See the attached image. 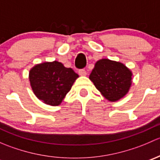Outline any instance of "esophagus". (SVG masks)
I'll return each instance as SVG.
<instances>
[{"label":"esophagus","mask_w":160,"mask_h":160,"mask_svg":"<svg viewBox=\"0 0 160 160\" xmlns=\"http://www.w3.org/2000/svg\"><path fill=\"white\" fill-rule=\"evenodd\" d=\"M79 74L82 76V77H85L87 75V72L85 70H79Z\"/></svg>","instance_id":"esophagus-1"}]
</instances>
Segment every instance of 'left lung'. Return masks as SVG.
<instances>
[{"label":"left lung","instance_id":"left-lung-1","mask_svg":"<svg viewBox=\"0 0 160 160\" xmlns=\"http://www.w3.org/2000/svg\"><path fill=\"white\" fill-rule=\"evenodd\" d=\"M132 76V70L122 62L101 59L96 62L89 79L105 99L115 102L128 93Z\"/></svg>","mask_w":160,"mask_h":160}]
</instances>
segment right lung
<instances>
[{
    "label": "right lung",
    "mask_w": 160,
    "mask_h": 160,
    "mask_svg": "<svg viewBox=\"0 0 160 160\" xmlns=\"http://www.w3.org/2000/svg\"><path fill=\"white\" fill-rule=\"evenodd\" d=\"M79 75L60 62H44L29 70L31 88L44 104L58 106L62 103Z\"/></svg>",
    "instance_id": "right-lung-1"
}]
</instances>
